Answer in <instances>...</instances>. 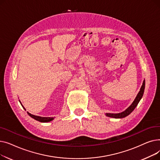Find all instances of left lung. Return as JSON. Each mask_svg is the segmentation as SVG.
I'll return each instance as SVG.
<instances>
[{"label": "left lung", "mask_w": 160, "mask_h": 160, "mask_svg": "<svg viewBox=\"0 0 160 160\" xmlns=\"http://www.w3.org/2000/svg\"><path fill=\"white\" fill-rule=\"evenodd\" d=\"M145 80L143 81V83H142V85L140 89V91L138 93L137 97H136L134 101L133 102V103L131 104V106L130 107H128L127 110H126L124 112L120 113H106V116L110 117H113V118H124V117L128 116V115H130L133 111L134 109L136 108V106H138V103L139 102L140 100L141 99L142 95H143L144 93V90H145Z\"/></svg>", "instance_id": "8db88e82"}]
</instances>
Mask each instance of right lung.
Here are the masks:
<instances>
[{
	"mask_svg": "<svg viewBox=\"0 0 160 160\" xmlns=\"http://www.w3.org/2000/svg\"><path fill=\"white\" fill-rule=\"evenodd\" d=\"M21 103V102H20ZM23 107V106H22ZM23 108L25 110V108L23 107ZM27 113L31 117H32L33 119H34L39 122H50L54 119L53 117H39V116H37V115H32L31 113H30L29 112H27Z\"/></svg>",
	"mask_w": 160,
	"mask_h": 160,
	"instance_id": "obj_1",
	"label": "right lung"
}]
</instances>
